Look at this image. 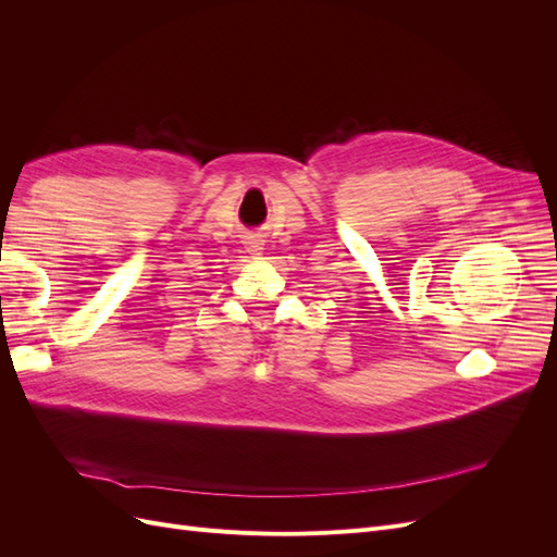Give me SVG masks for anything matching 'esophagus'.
<instances>
[{
    "label": "esophagus",
    "mask_w": 557,
    "mask_h": 557,
    "mask_svg": "<svg viewBox=\"0 0 557 557\" xmlns=\"http://www.w3.org/2000/svg\"><path fill=\"white\" fill-rule=\"evenodd\" d=\"M246 246H248V252L252 258H258V256H262V244L258 242V239H250V242H246Z\"/></svg>",
    "instance_id": "obj_1"
}]
</instances>
